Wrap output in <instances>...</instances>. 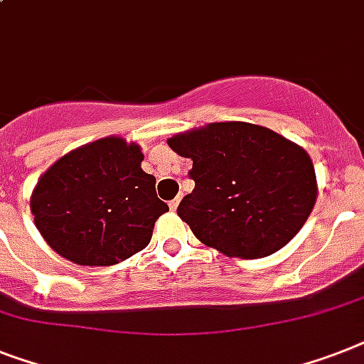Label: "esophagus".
I'll return each instance as SVG.
<instances>
[{"label": "esophagus", "instance_id": "34e87169", "mask_svg": "<svg viewBox=\"0 0 364 364\" xmlns=\"http://www.w3.org/2000/svg\"><path fill=\"white\" fill-rule=\"evenodd\" d=\"M179 202H181V198H176V200H172V202H170V209H172V211H176L177 205H179Z\"/></svg>", "mask_w": 364, "mask_h": 364}]
</instances>
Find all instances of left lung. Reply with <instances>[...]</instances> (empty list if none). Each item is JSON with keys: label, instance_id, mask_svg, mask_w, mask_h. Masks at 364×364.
<instances>
[{"label": "left lung", "instance_id": "obj_1", "mask_svg": "<svg viewBox=\"0 0 364 364\" xmlns=\"http://www.w3.org/2000/svg\"><path fill=\"white\" fill-rule=\"evenodd\" d=\"M192 161L194 191L177 215L203 245L237 258L277 252L316 203V173L299 146L265 127L228 121L168 140Z\"/></svg>", "mask_w": 364, "mask_h": 364}]
</instances>
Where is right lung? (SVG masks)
<instances>
[{"instance_id": "obj_1", "label": "right lung", "mask_w": 364, "mask_h": 364, "mask_svg": "<svg viewBox=\"0 0 364 364\" xmlns=\"http://www.w3.org/2000/svg\"><path fill=\"white\" fill-rule=\"evenodd\" d=\"M140 146L110 136L48 168L31 196V213L46 243L80 265H114L146 249L168 205L155 177L141 170Z\"/></svg>"}]
</instances>
